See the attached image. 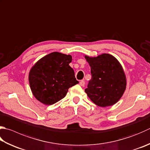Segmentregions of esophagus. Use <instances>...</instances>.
<instances>
[{
	"mask_svg": "<svg viewBox=\"0 0 150 150\" xmlns=\"http://www.w3.org/2000/svg\"><path fill=\"white\" fill-rule=\"evenodd\" d=\"M85 84H86V82H85L84 80H81L80 81V85L81 86H84Z\"/></svg>",
	"mask_w": 150,
	"mask_h": 150,
	"instance_id": "1",
	"label": "esophagus"
}]
</instances>
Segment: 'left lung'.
Wrapping results in <instances>:
<instances>
[{
	"mask_svg": "<svg viewBox=\"0 0 150 150\" xmlns=\"http://www.w3.org/2000/svg\"><path fill=\"white\" fill-rule=\"evenodd\" d=\"M91 67V79L85 91L93 103L100 107L112 106L122 97L126 88L123 68L116 59L107 53L97 57L86 56Z\"/></svg>",
	"mask_w": 150,
	"mask_h": 150,
	"instance_id": "8db88e82",
	"label": "left lung"
}]
</instances>
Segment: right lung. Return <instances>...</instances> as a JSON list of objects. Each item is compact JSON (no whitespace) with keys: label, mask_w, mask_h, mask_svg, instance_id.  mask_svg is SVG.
Listing matches in <instances>:
<instances>
[{"label":"right lung","mask_w":150,"mask_h":150,"mask_svg":"<svg viewBox=\"0 0 150 150\" xmlns=\"http://www.w3.org/2000/svg\"><path fill=\"white\" fill-rule=\"evenodd\" d=\"M72 56L53 52L44 56L33 67L29 81L35 98L52 105L65 97L68 90L79 83L69 66Z\"/></svg>","instance_id":"1"}]
</instances>
